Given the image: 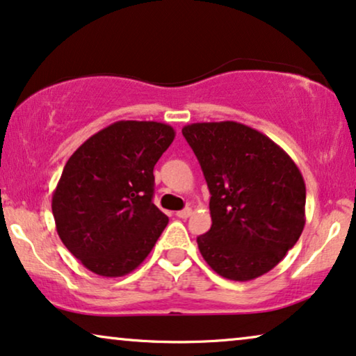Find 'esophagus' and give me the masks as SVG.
<instances>
[{
  "label": "esophagus",
  "mask_w": 356,
  "mask_h": 356,
  "mask_svg": "<svg viewBox=\"0 0 356 356\" xmlns=\"http://www.w3.org/2000/svg\"><path fill=\"white\" fill-rule=\"evenodd\" d=\"M177 216H178L179 219H188L189 216H191V207H184V209L178 211V212H177Z\"/></svg>",
  "instance_id": "1"
}]
</instances>
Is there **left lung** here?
Instances as JSON below:
<instances>
[{
    "label": "left lung",
    "mask_w": 356,
    "mask_h": 356,
    "mask_svg": "<svg viewBox=\"0 0 356 356\" xmlns=\"http://www.w3.org/2000/svg\"><path fill=\"white\" fill-rule=\"evenodd\" d=\"M181 132L211 193L212 225L197 237L202 258L227 280L268 273L306 224V184L296 163L265 134L240 122H196Z\"/></svg>",
    "instance_id": "1"
}]
</instances>
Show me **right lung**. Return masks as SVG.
<instances>
[{
    "label": "right lung",
    "mask_w": 356,
    "mask_h": 356,
    "mask_svg": "<svg viewBox=\"0 0 356 356\" xmlns=\"http://www.w3.org/2000/svg\"><path fill=\"white\" fill-rule=\"evenodd\" d=\"M172 126L118 121L68 159L52 196L58 237L88 270L118 278L152 252L168 218L154 204V167Z\"/></svg>",
    "instance_id": "add662e5"
}]
</instances>
